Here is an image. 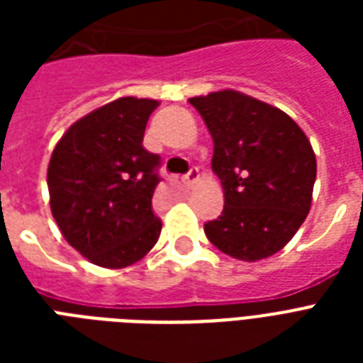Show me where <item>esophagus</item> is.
Masks as SVG:
<instances>
[{
  "label": "esophagus",
  "mask_w": 363,
  "mask_h": 363,
  "mask_svg": "<svg viewBox=\"0 0 363 363\" xmlns=\"http://www.w3.org/2000/svg\"><path fill=\"white\" fill-rule=\"evenodd\" d=\"M199 181V171H198V167H190V171H188L186 175L182 177V182H184V184H186L188 188H192L194 184H196V182Z\"/></svg>",
  "instance_id": "obj_1"
}]
</instances>
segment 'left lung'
I'll return each mask as SVG.
<instances>
[{"mask_svg":"<svg viewBox=\"0 0 363 363\" xmlns=\"http://www.w3.org/2000/svg\"><path fill=\"white\" fill-rule=\"evenodd\" d=\"M215 143L224 211L205 224L218 250L242 262L279 252L309 215L316 158L296 122L235 90L190 98Z\"/></svg>","mask_w":363,"mask_h":363,"instance_id":"left-lung-1","label":"left lung"}]
</instances>
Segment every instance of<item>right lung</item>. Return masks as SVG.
Wrapping results in <instances>:
<instances>
[{
    "label": "right lung",
    "instance_id": "obj_1",
    "mask_svg": "<svg viewBox=\"0 0 363 363\" xmlns=\"http://www.w3.org/2000/svg\"><path fill=\"white\" fill-rule=\"evenodd\" d=\"M156 99L118 98L88 113L54 147L47 171L50 211L71 247L92 264L122 269L156 245L152 196L160 156L143 147Z\"/></svg>",
    "mask_w": 363,
    "mask_h": 363
}]
</instances>
